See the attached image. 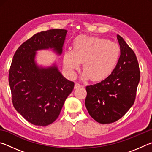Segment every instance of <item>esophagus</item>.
I'll return each mask as SVG.
<instances>
[{"mask_svg":"<svg viewBox=\"0 0 152 152\" xmlns=\"http://www.w3.org/2000/svg\"><path fill=\"white\" fill-rule=\"evenodd\" d=\"M81 86L80 84L79 83H77V82H76L75 83V86H74V88H80V87Z\"/></svg>","mask_w":152,"mask_h":152,"instance_id":"1","label":"esophagus"}]
</instances>
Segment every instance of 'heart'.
<instances>
[{
    "label": "heart",
    "mask_w": 152,
    "mask_h": 152,
    "mask_svg": "<svg viewBox=\"0 0 152 152\" xmlns=\"http://www.w3.org/2000/svg\"><path fill=\"white\" fill-rule=\"evenodd\" d=\"M120 56L121 49L117 43L102 38L80 36L74 41L73 50L64 52V66L67 72L74 76L83 62L84 78L101 81L114 71Z\"/></svg>",
    "instance_id": "1"
}]
</instances>
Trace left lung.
I'll return each instance as SVG.
<instances>
[{
	"mask_svg": "<svg viewBox=\"0 0 152 152\" xmlns=\"http://www.w3.org/2000/svg\"><path fill=\"white\" fill-rule=\"evenodd\" d=\"M121 49L118 64L109 76L87 86L85 105L98 123L108 124L121 119L132 107L140 80V66L135 54L123 37L117 36Z\"/></svg>",
	"mask_w": 152,
	"mask_h": 152,
	"instance_id": "8db88e82",
	"label": "left lung"
}]
</instances>
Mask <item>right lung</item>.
I'll return each instance as SVG.
<instances>
[{"mask_svg":"<svg viewBox=\"0 0 152 152\" xmlns=\"http://www.w3.org/2000/svg\"><path fill=\"white\" fill-rule=\"evenodd\" d=\"M68 31L50 29L35 34L17 49L9 70V82L15 109L27 121L47 126L58 117L74 83L64 78L56 64L39 66V50L62 53Z\"/></svg>","mask_w":152,"mask_h":152,"instance_id":"right-lung-1","label":"right lung"}]
</instances>
